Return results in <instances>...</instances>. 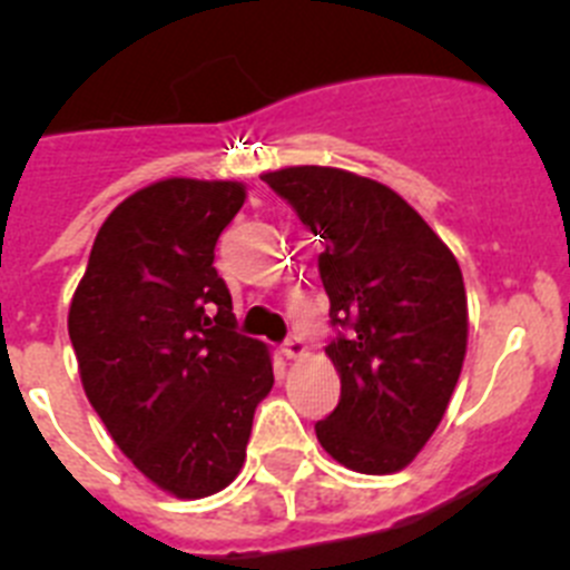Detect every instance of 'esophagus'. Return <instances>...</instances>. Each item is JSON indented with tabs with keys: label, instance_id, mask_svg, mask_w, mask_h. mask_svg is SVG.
Instances as JSON below:
<instances>
[{
	"label": "esophagus",
	"instance_id": "obj_1",
	"mask_svg": "<svg viewBox=\"0 0 570 570\" xmlns=\"http://www.w3.org/2000/svg\"><path fill=\"white\" fill-rule=\"evenodd\" d=\"M284 357L286 360H303L306 357V343H303V337H289L284 343Z\"/></svg>",
	"mask_w": 570,
	"mask_h": 570
}]
</instances>
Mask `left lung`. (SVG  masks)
I'll return each instance as SVG.
<instances>
[{"mask_svg": "<svg viewBox=\"0 0 570 570\" xmlns=\"http://www.w3.org/2000/svg\"><path fill=\"white\" fill-rule=\"evenodd\" d=\"M264 183L321 236L340 402L315 424L334 461L365 475L405 470L444 416L466 354V292L455 255L396 190L292 165Z\"/></svg>", "mask_w": 570, "mask_h": 570, "instance_id": "obj_1", "label": "left lung"}]
</instances>
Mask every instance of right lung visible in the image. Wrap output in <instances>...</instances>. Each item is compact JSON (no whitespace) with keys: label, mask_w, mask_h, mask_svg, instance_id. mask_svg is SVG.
<instances>
[{"label":"right lung","mask_w":570,"mask_h":570,"mask_svg":"<svg viewBox=\"0 0 570 570\" xmlns=\"http://www.w3.org/2000/svg\"><path fill=\"white\" fill-rule=\"evenodd\" d=\"M244 185L163 179L100 225L69 303L83 391L126 459L174 498L225 489L247 455L258 402L273 387L261 340L236 332L213 267Z\"/></svg>","instance_id":"obj_1"}]
</instances>
